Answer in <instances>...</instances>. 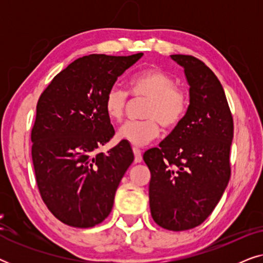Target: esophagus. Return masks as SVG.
<instances>
[{"label": "esophagus", "instance_id": "1", "mask_svg": "<svg viewBox=\"0 0 263 263\" xmlns=\"http://www.w3.org/2000/svg\"><path fill=\"white\" fill-rule=\"evenodd\" d=\"M133 152H134V163L135 164H139L141 163L142 160V156H141V151L138 149V148H133Z\"/></svg>", "mask_w": 263, "mask_h": 263}]
</instances>
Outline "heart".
Listing matches in <instances>:
<instances>
[{
    "label": "heart",
    "instance_id": "b5f03b06",
    "mask_svg": "<svg viewBox=\"0 0 263 263\" xmlns=\"http://www.w3.org/2000/svg\"><path fill=\"white\" fill-rule=\"evenodd\" d=\"M129 89L135 98H147L143 116L148 120L127 122L118 129V140L142 147L159 135L160 127L175 128L188 110V96L183 89L176 87L170 75L157 68H149L135 74L129 81ZM128 97L123 89L114 86L104 99L107 117L114 122H121L124 116Z\"/></svg>",
    "mask_w": 263,
    "mask_h": 263
}]
</instances>
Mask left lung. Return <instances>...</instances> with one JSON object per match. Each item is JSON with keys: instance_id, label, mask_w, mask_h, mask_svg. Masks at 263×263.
Instances as JSON below:
<instances>
[{"instance_id": "8db88e82", "label": "left lung", "mask_w": 263, "mask_h": 263, "mask_svg": "<svg viewBox=\"0 0 263 263\" xmlns=\"http://www.w3.org/2000/svg\"><path fill=\"white\" fill-rule=\"evenodd\" d=\"M183 67L189 106L174 130L143 160L151 171L153 220L171 231L196 228L210 217L231 175L233 120L224 88L202 61L171 55Z\"/></svg>"}]
</instances>
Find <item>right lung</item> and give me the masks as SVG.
<instances>
[{
	"label": "right lung",
	"mask_w": 263,
	"mask_h": 263,
	"mask_svg": "<svg viewBox=\"0 0 263 263\" xmlns=\"http://www.w3.org/2000/svg\"><path fill=\"white\" fill-rule=\"evenodd\" d=\"M142 55L80 57L52 79L38 100L31 134L35 181L46 207L64 224L93 228L112 210L134 153L122 141L106 154L97 153L115 134L104 99Z\"/></svg>",
	"instance_id": "right-lung-1"
}]
</instances>
